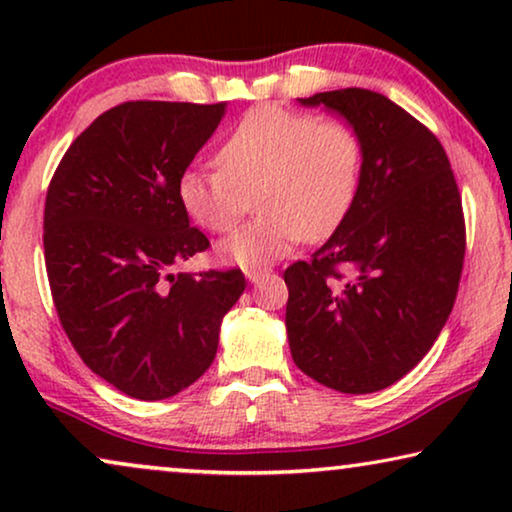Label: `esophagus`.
I'll list each match as a JSON object with an SVG mask.
<instances>
[{"mask_svg":"<svg viewBox=\"0 0 512 512\" xmlns=\"http://www.w3.org/2000/svg\"><path fill=\"white\" fill-rule=\"evenodd\" d=\"M261 272H258V270H247V279H249V282H261Z\"/></svg>","mask_w":512,"mask_h":512,"instance_id":"34e87169","label":"esophagus"}]
</instances>
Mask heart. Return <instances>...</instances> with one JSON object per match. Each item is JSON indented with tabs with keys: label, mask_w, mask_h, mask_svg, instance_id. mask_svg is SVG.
Masks as SVG:
<instances>
[{
	"label": "heart",
	"mask_w": 512,
	"mask_h": 512,
	"mask_svg": "<svg viewBox=\"0 0 512 512\" xmlns=\"http://www.w3.org/2000/svg\"><path fill=\"white\" fill-rule=\"evenodd\" d=\"M361 137L345 118L265 104L223 137L216 167L179 177V200L193 221L230 233L249 212L261 214L221 244V258L261 268L300 240H321L340 226L361 181Z\"/></svg>",
	"instance_id": "heart-1"
}]
</instances>
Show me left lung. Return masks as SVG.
Masks as SVG:
<instances>
[{
  "mask_svg": "<svg viewBox=\"0 0 512 512\" xmlns=\"http://www.w3.org/2000/svg\"><path fill=\"white\" fill-rule=\"evenodd\" d=\"M359 132L354 205L324 247L284 270L296 366L342 394L408 375L443 331L466 254L461 193L438 137L387 97L342 88L300 100Z\"/></svg>",
  "mask_w": 512,
  "mask_h": 512,
  "instance_id": "obj_1",
  "label": "left lung"
}]
</instances>
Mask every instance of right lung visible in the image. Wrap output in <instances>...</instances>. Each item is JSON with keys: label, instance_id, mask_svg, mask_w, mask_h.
<instances>
[{"label": "right lung", "instance_id": "obj_1", "mask_svg": "<svg viewBox=\"0 0 512 512\" xmlns=\"http://www.w3.org/2000/svg\"><path fill=\"white\" fill-rule=\"evenodd\" d=\"M223 104L135 100L74 139L44 207L53 305L81 361L125 396L160 401L212 366L240 268L174 272L209 249L188 226L179 177L221 123Z\"/></svg>", "mask_w": 512, "mask_h": 512}]
</instances>
